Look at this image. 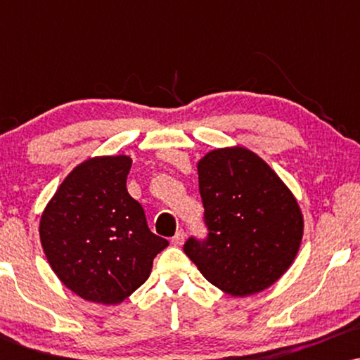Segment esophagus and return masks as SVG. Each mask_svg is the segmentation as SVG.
<instances>
[{
    "mask_svg": "<svg viewBox=\"0 0 360 360\" xmlns=\"http://www.w3.org/2000/svg\"><path fill=\"white\" fill-rule=\"evenodd\" d=\"M184 243H185V233H184V231H179V233H176L174 238H172V244L181 245Z\"/></svg>",
    "mask_w": 360,
    "mask_h": 360,
    "instance_id": "esophagus-1",
    "label": "esophagus"
}]
</instances>
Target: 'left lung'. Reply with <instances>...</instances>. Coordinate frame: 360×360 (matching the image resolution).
<instances>
[{"label":"left lung","instance_id":"8db88e82","mask_svg":"<svg viewBox=\"0 0 360 360\" xmlns=\"http://www.w3.org/2000/svg\"><path fill=\"white\" fill-rule=\"evenodd\" d=\"M208 238L184 245L203 277L233 297L274 285L297 257L303 238L298 201L267 162L234 146L198 165Z\"/></svg>","mask_w":360,"mask_h":360}]
</instances>
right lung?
<instances>
[{
	"label": "right lung",
	"mask_w": 360,
	"mask_h": 360,
	"mask_svg": "<svg viewBox=\"0 0 360 360\" xmlns=\"http://www.w3.org/2000/svg\"><path fill=\"white\" fill-rule=\"evenodd\" d=\"M129 155L91 157L58 186L41 216L47 262L86 302L120 304L149 278L169 240L150 233L139 201L127 193Z\"/></svg>",
	"instance_id": "right-lung-1"
}]
</instances>
